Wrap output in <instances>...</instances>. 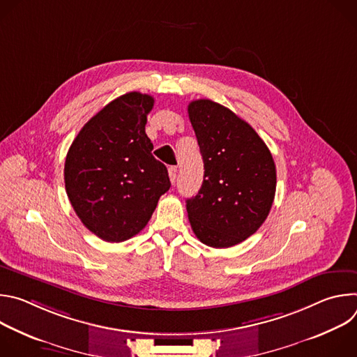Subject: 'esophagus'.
Masks as SVG:
<instances>
[{
    "mask_svg": "<svg viewBox=\"0 0 357 357\" xmlns=\"http://www.w3.org/2000/svg\"><path fill=\"white\" fill-rule=\"evenodd\" d=\"M168 172H169V179H171V182L175 183L176 179H178V169H176V167H169Z\"/></svg>",
    "mask_w": 357,
    "mask_h": 357,
    "instance_id": "obj_1",
    "label": "esophagus"
}]
</instances>
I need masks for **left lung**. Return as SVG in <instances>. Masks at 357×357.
Masks as SVG:
<instances>
[{
    "instance_id": "obj_1",
    "label": "left lung",
    "mask_w": 357,
    "mask_h": 357,
    "mask_svg": "<svg viewBox=\"0 0 357 357\" xmlns=\"http://www.w3.org/2000/svg\"><path fill=\"white\" fill-rule=\"evenodd\" d=\"M203 158V183L186 200L196 237L227 248L256 233L273 206L277 172L271 152L254 128L208 98L188 106Z\"/></svg>"
}]
</instances>
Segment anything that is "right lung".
<instances>
[{"label":"right lung","mask_w":357,"mask_h":357,"mask_svg":"<svg viewBox=\"0 0 357 357\" xmlns=\"http://www.w3.org/2000/svg\"><path fill=\"white\" fill-rule=\"evenodd\" d=\"M154 97L126 93L79 131L65 161V186L82 223L120 243L138 234L171 188L168 169L152 155L145 134Z\"/></svg>","instance_id":"1"}]
</instances>
